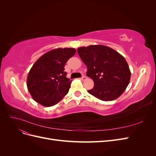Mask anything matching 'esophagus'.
Masks as SVG:
<instances>
[{
  "label": "esophagus",
  "instance_id": "1",
  "mask_svg": "<svg viewBox=\"0 0 156 156\" xmlns=\"http://www.w3.org/2000/svg\"><path fill=\"white\" fill-rule=\"evenodd\" d=\"M87 79V77L84 76V75H83V76H82V77L81 78V81H85V80Z\"/></svg>",
  "mask_w": 156,
  "mask_h": 156
}]
</instances>
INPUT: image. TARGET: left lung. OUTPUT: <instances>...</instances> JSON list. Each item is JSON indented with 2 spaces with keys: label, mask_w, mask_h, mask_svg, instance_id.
Wrapping results in <instances>:
<instances>
[{
  "label": "left lung",
  "mask_w": 156,
  "mask_h": 156,
  "mask_svg": "<svg viewBox=\"0 0 156 156\" xmlns=\"http://www.w3.org/2000/svg\"><path fill=\"white\" fill-rule=\"evenodd\" d=\"M77 53L87 67V75L94 83L88 92L102 101H112L122 95L130 81L131 72L122 55L102 45L81 47Z\"/></svg>",
  "instance_id": "8db88e82"
}]
</instances>
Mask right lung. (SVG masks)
<instances>
[{
  "label": "right lung",
  "instance_id": "right-lung-1",
  "mask_svg": "<svg viewBox=\"0 0 156 156\" xmlns=\"http://www.w3.org/2000/svg\"><path fill=\"white\" fill-rule=\"evenodd\" d=\"M75 53L73 48H58L37 60L27 77V88L33 100L45 107L53 106L62 100L71 84L64 66Z\"/></svg>",
  "mask_w": 156,
  "mask_h": 156
}]
</instances>
